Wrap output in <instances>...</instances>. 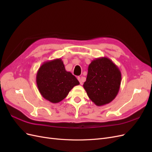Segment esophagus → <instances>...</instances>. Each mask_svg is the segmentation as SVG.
I'll return each mask as SVG.
<instances>
[{
    "instance_id": "esophagus-1",
    "label": "esophagus",
    "mask_w": 152,
    "mask_h": 152,
    "mask_svg": "<svg viewBox=\"0 0 152 152\" xmlns=\"http://www.w3.org/2000/svg\"><path fill=\"white\" fill-rule=\"evenodd\" d=\"M77 79L79 80V81L80 82V84H81V85H82V84H83V81H82V78L81 77H78V78H77Z\"/></svg>"
}]
</instances>
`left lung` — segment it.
<instances>
[{"label": "left lung", "instance_id": "8db88e82", "mask_svg": "<svg viewBox=\"0 0 152 152\" xmlns=\"http://www.w3.org/2000/svg\"><path fill=\"white\" fill-rule=\"evenodd\" d=\"M121 72L111 59L96 58L88 66L83 87L87 96L96 105L103 106L115 98L121 83Z\"/></svg>", "mask_w": 152, "mask_h": 152}]
</instances>
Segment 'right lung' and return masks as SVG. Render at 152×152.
<instances>
[{
  "label": "right lung",
  "instance_id": "1",
  "mask_svg": "<svg viewBox=\"0 0 152 152\" xmlns=\"http://www.w3.org/2000/svg\"><path fill=\"white\" fill-rule=\"evenodd\" d=\"M36 82L42 97L53 103L65 99L73 87L80 83L65 70L61 58L44 62L37 73Z\"/></svg>",
  "mask_w": 152,
  "mask_h": 152
}]
</instances>
